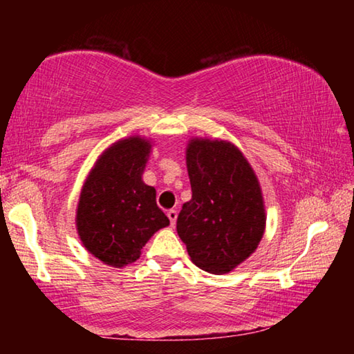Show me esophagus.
Instances as JSON below:
<instances>
[{
	"mask_svg": "<svg viewBox=\"0 0 354 354\" xmlns=\"http://www.w3.org/2000/svg\"><path fill=\"white\" fill-rule=\"evenodd\" d=\"M167 217L170 218V223H171V226H175V223H176V218H178V212L175 211V209H170V211L167 212Z\"/></svg>",
	"mask_w": 354,
	"mask_h": 354,
	"instance_id": "34e87169",
	"label": "esophagus"
}]
</instances>
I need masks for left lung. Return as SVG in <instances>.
<instances>
[{
  "label": "left lung",
  "mask_w": 354,
  "mask_h": 354,
  "mask_svg": "<svg viewBox=\"0 0 354 354\" xmlns=\"http://www.w3.org/2000/svg\"><path fill=\"white\" fill-rule=\"evenodd\" d=\"M187 170L192 200L178 215V236L195 266L214 274L231 272L263 234L259 183L243 154L225 140H192Z\"/></svg>",
  "instance_id": "1"
}]
</instances>
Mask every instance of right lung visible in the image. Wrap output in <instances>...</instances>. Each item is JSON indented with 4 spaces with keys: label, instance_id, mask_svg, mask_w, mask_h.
Wrapping results in <instances>:
<instances>
[{
    "label": "right lung",
    "instance_id": "right-lung-1",
    "mask_svg": "<svg viewBox=\"0 0 354 354\" xmlns=\"http://www.w3.org/2000/svg\"><path fill=\"white\" fill-rule=\"evenodd\" d=\"M151 145L129 137L107 148L81 190L77 234L91 253L107 266L123 267L170 220L156 203V190L142 181Z\"/></svg>",
    "mask_w": 354,
    "mask_h": 354
}]
</instances>
